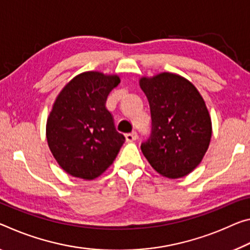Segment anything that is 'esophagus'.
<instances>
[{"instance_id": "34e87169", "label": "esophagus", "mask_w": 250, "mask_h": 250, "mask_svg": "<svg viewBox=\"0 0 250 250\" xmlns=\"http://www.w3.org/2000/svg\"><path fill=\"white\" fill-rule=\"evenodd\" d=\"M137 138H138V133L136 131H132L125 134V140L128 142H132L134 140H137Z\"/></svg>"}]
</instances>
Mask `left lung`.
Wrapping results in <instances>:
<instances>
[{
	"instance_id": "8db88e82",
	"label": "left lung",
	"mask_w": 250,
	"mask_h": 250,
	"mask_svg": "<svg viewBox=\"0 0 250 250\" xmlns=\"http://www.w3.org/2000/svg\"><path fill=\"white\" fill-rule=\"evenodd\" d=\"M148 98L151 133L141 151L160 175L187 176L203 160L211 138V120L205 101L192 83L173 73L142 78Z\"/></svg>"
}]
</instances>
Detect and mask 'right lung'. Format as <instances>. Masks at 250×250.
Here are the masks:
<instances>
[{
	"instance_id": "right-lung-1",
	"label": "right lung",
	"mask_w": 250,
	"mask_h": 250,
	"mask_svg": "<svg viewBox=\"0 0 250 250\" xmlns=\"http://www.w3.org/2000/svg\"><path fill=\"white\" fill-rule=\"evenodd\" d=\"M120 83L117 75L84 72L59 94L46 122V139L55 160L69 175L92 180L116 159L125 140L117 131L105 102Z\"/></svg>"
}]
</instances>
